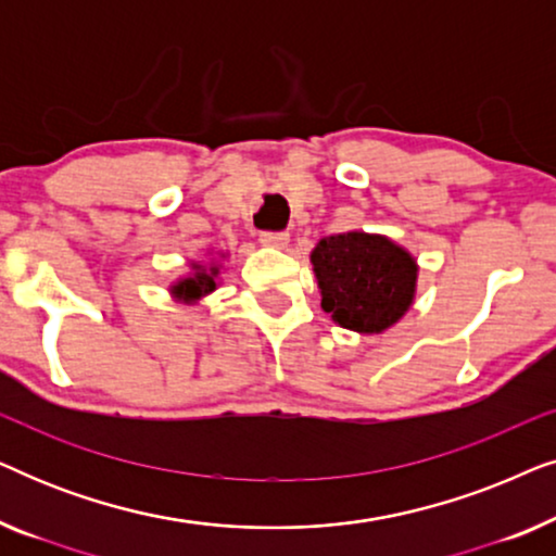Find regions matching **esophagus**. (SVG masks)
Wrapping results in <instances>:
<instances>
[{"mask_svg":"<svg viewBox=\"0 0 556 556\" xmlns=\"http://www.w3.org/2000/svg\"><path fill=\"white\" fill-rule=\"evenodd\" d=\"M261 242L268 248H286L288 232H261Z\"/></svg>","mask_w":556,"mask_h":556,"instance_id":"1","label":"esophagus"}]
</instances>
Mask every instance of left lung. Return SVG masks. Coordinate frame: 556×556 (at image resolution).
Listing matches in <instances>:
<instances>
[{"label":"left lung","instance_id":"1","mask_svg":"<svg viewBox=\"0 0 556 556\" xmlns=\"http://www.w3.org/2000/svg\"><path fill=\"white\" fill-rule=\"evenodd\" d=\"M321 308L341 329L382 333L407 314L417 291V261L387 235H329L311 250Z\"/></svg>","mask_w":556,"mask_h":556}]
</instances>
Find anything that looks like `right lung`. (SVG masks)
Masks as SVG:
<instances>
[{"label": "right lung", "instance_id": "right-lung-1", "mask_svg": "<svg viewBox=\"0 0 556 556\" xmlns=\"http://www.w3.org/2000/svg\"><path fill=\"white\" fill-rule=\"evenodd\" d=\"M227 253H217L212 255L210 261H192L189 263V268H192V273L185 278H179L177 283H172V293L177 295V301L181 303H192L202 301L204 295H210L212 291H215L217 283H219V273H223V265H219V261H225Z\"/></svg>", "mask_w": 556, "mask_h": 556}]
</instances>
